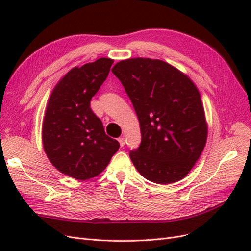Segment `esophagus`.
<instances>
[{"mask_svg":"<svg viewBox=\"0 0 251 251\" xmlns=\"http://www.w3.org/2000/svg\"><path fill=\"white\" fill-rule=\"evenodd\" d=\"M118 141H119V143H120V147H121V148L125 147V143H126V141H125V138H124V137H120V138H118Z\"/></svg>","mask_w":251,"mask_h":251,"instance_id":"34e87169","label":"esophagus"}]
</instances>
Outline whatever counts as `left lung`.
<instances>
[{"label": "left lung", "mask_w": 251, "mask_h": 251, "mask_svg": "<svg viewBox=\"0 0 251 251\" xmlns=\"http://www.w3.org/2000/svg\"><path fill=\"white\" fill-rule=\"evenodd\" d=\"M112 72L123 83L139 120L141 143L130 151L135 168L158 184L183 179L207 139L199 90L187 75L160 59L120 60Z\"/></svg>", "instance_id": "left-lung-1"}]
</instances>
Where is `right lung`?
I'll return each instance as SVG.
<instances>
[{"mask_svg":"<svg viewBox=\"0 0 251 251\" xmlns=\"http://www.w3.org/2000/svg\"><path fill=\"white\" fill-rule=\"evenodd\" d=\"M114 60L101 57L75 67L53 89L43 121V147L50 162L77 180L100 175L119 149L104 133L90 101L107 79Z\"/></svg>","mask_w":251,"mask_h":251,"instance_id":"1","label":"right lung"}]
</instances>
